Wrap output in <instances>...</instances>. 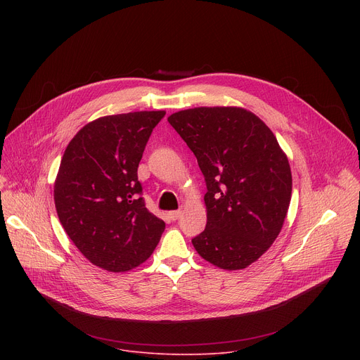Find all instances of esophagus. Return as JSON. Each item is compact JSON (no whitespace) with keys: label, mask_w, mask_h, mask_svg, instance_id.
Instances as JSON below:
<instances>
[{"label":"esophagus","mask_w":360,"mask_h":360,"mask_svg":"<svg viewBox=\"0 0 360 360\" xmlns=\"http://www.w3.org/2000/svg\"><path fill=\"white\" fill-rule=\"evenodd\" d=\"M181 215H182V211H181V210H178V211H171V212L168 214V217H169V219H171V221H176V219H179V218H181Z\"/></svg>","instance_id":"34e87169"}]
</instances>
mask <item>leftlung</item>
I'll return each instance as SVG.
<instances>
[{
	"instance_id": "left-lung-1",
	"label": "left lung",
	"mask_w": 360,
	"mask_h": 360,
	"mask_svg": "<svg viewBox=\"0 0 360 360\" xmlns=\"http://www.w3.org/2000/svg\"><path fill=\"white\" fill-rule=\"evenodd\" d=\"M168 122L207 182V226L192 239L193 248L221 269L249 266L278 238L290 203V167L276 136L238 107L184 110Z\"/></svg>"
}]
</instances>
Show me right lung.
Listing matches in <instances>:
<instances>
[{
	"instance_id": "obj_1",
	"label": "right lung",
	"mask_w": 360,
	"mask_h": 360,
	"mask_svg": "<svg viewBox=\"0 0 360 360\" xmlns=\"http://www.w3.org/2000/svg\"><path fill=\"white\" fill-rule=\"evenodd\" d=\"M165 111L98 118L68 143L54 185L61 225L85 258L110 272H127L157 248L165 222L150 214L138 165Z\"/></svg>"
}]
</instances>
